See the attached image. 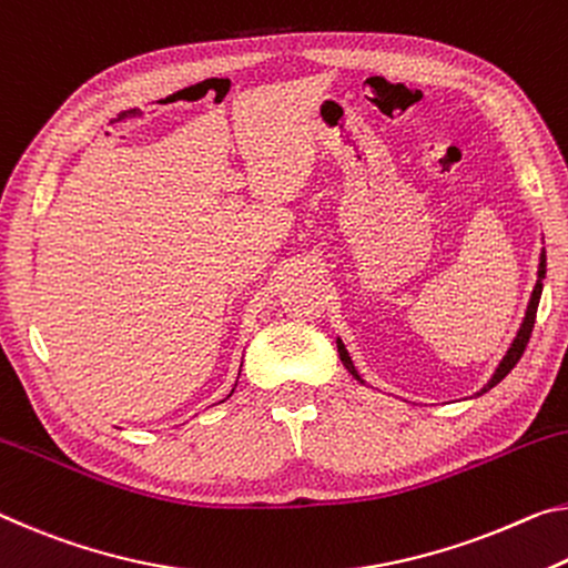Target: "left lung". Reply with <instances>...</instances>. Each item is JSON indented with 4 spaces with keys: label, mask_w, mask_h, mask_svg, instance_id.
<instances>
[{
    "label": "left lung",
    "mask_w": 568,
    "mask_h": 568,
    "mask_svg": "<svg viewBox=\"0 0 568 568\" xmlns=\"http://www.w3.org/2000/svg\"><path fill=\"white\" fill-rule=\"evenodd\" d=\"M544 277H546V250H541V257H538V281H536V285H534V293H530V301H528V308H526L524 323H520V328H518V333H516V338H513L510 348L506 351V356L500 358L498 368H495V372H493L490 382L485 384L483 389L478 392V397H483V394H485V392H490L495 384H500L503 379H506V376L510 374V368L520 362V356H524L526 344H528V338H530V331H534V323H536L538 301H541V293H544ZM336 346H338V356H341V362H344V366L348 368V374L354 376L356 382L366 384V382L362 379V374L356 372L354 362H351V356H348V351H346V346H344V341L336 338Z\"/></svg>",
    "instance_id": "1"
}]
</instances>
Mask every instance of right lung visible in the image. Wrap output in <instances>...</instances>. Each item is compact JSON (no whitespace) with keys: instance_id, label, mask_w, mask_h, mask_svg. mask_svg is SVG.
Masks as SVG:
<instances>
[{"instance_id":"add662e5","label":"right lung","mask_w":568,"mask_h":568,"mask_svg":"<svg viewBox=\"0 0 568 568\" xmlns=\"http://www.w3.org/2000/svg\"><path fill=\"white\" fill-rule=\"evenodd\" d=\"M232 392H235V389H232ZM232 392H230V394H232Z\"/></svg>"}]
</instances>
